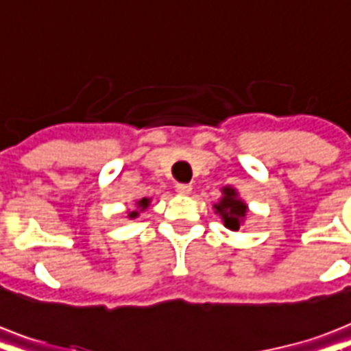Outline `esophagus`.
Returning a JSON list of instances; mask_svg holds the SVG:
<instances>
[{"label": "esophagus", "mask_w": 351, "mask_h": 351, "mask_svg": "<svg viewBox=\"0 0 351 351\" xmlns=\"http://www.w3.org/2000/svg\"><path fill=\"white\" fill-rule=\"evenodd\" d=\"M193 191V187L189 184H176V193L178 195H189Z\"/></svg>", "instance_id": "1"}]
</instances>
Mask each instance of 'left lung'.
I'll return each instance as SVG.
<instances>
[{
	"label": "left lung",
	"instance_id": "left-lung-1",
	"mask_svg": "<svg viewBox=\"0 0 351 351\" xmlns=\"http://www.w3.org/2000/svg\"><path fill=\"white\" fill-rule=\"evenodd\" d=\"M222 195L224 197L220 198L219 204H215V209L222 217V222L228 230L239 231L245 219V213H247V206L244 204V200H240L234 187H222Z\"/></svg>",
	"mask_w": 351,
	"mask_h": 351
}]
</instances>
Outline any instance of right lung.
I'll return each mask as SVG.
<instances>
[{
    "label": "right lung",
    "instance_id": "1",
    "mask_svg": "<svg viewBox=\"0 0 351 351\" xmlns=\"http://www.w3.org/2000/svg\"><path fill=\"white\" fill-rule=\"evenodd\" d=\"M149 202H151L149 198H142V200H140V202L136 204L138 209H140V211H143V209H145V208H147V206H149ZM129 217H131V219H134V217H138V211H131V213H129Z\"/></svg>",
    "mask_w": 351,
    "mask_h": 351
}]
</instances>
